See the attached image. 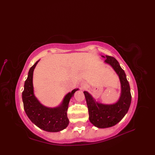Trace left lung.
<instances>
[{"instance_id":"obj_1","label":"left lung","mask_w":155,"mask_h":155,"mask_svg":"<svg viewBox=\"0 0 155 155\" xmlns=\"http://www.w3.org/2000/svg\"><path fill=\"white\" fill-rule=\"evenodd\" d=\"M102 56L106 58L105 62L110 65L119 77L121 86L120 98L115 104L105 105L96 102L88 92L84 91V94L91 123L98 128H107L117 124L126 114L131 105V94L126 73L117 60L110 56Z\"/></svg>"}]
</instances>
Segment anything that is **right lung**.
<instances>
[{
  "instance_id": "1",
  "label": "right lung",
  "mask_w": 155,
  "mask_h": 155,
  "mask_svg": "<svg viewBox=\"0 0 155 155\" xmlns=\"http://www.w3.org/2000/svg\"><path fill=\"white\" fill-rule=\"evenodd\" d=\"M39 61L30 68L24 83L22 94L24 109L29 119L36 126L48 132H58L66 128L69 124L67 114L68 104L71 97L78 88H75L67 94L58 107H47L41 104L34 94L32 84L33 71Z\"/></svg>"
}]
</instances>
